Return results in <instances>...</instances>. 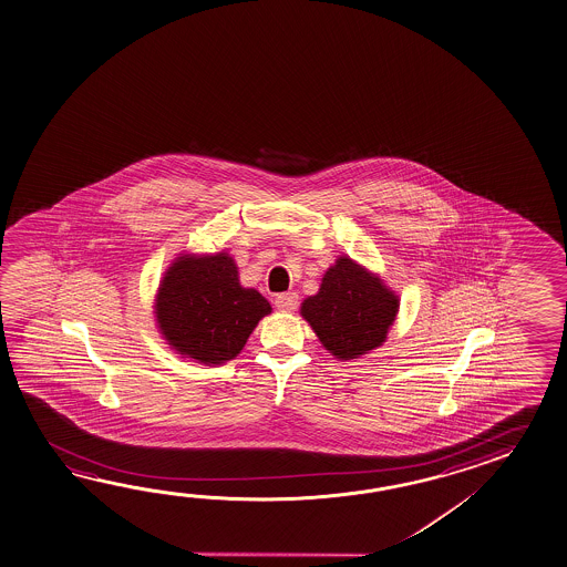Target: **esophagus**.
<instances>
[{
	"instance_id": "obj_1",
	"label": "esophagus",
	"mask_w": 567,
	"mask_h": 567,
	"mask_svg": "<svg viewBox=\"0 0 567 567\" xmlns=\"http://www.w3.org/2000/svg\"><path fill=\"white\" fill-rule=\"evenodd\" d=\"M275 307L282 312H292L299 307V295L297 292H282L275 299Z\"/></svg>"
}]
</instances>
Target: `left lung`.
Instances as JSON below:
<instances>
[{"instance_id": "1", "label": "left lung", "mask_w": 567, "mask_h": 567, "mask_svg": "<svg viewBox=\"0 0 567 567\" xmlns=\"http://www.w3.org/2000/svg\"><path fill=\"white\" fill-rule=\"evenodd\" d=\"M399 300L379 278L341 257L327 270L321 289L302 302L300 315L337 359L349 361L383 344Z\"/></svg>"}]
</instances>
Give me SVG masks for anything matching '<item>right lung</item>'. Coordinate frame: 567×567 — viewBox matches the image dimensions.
<instances>
[{"mask_svg":"<svg viewBox=\"0 0 567 567\" xmlns=\"http://www.w3.org/2000/svg\"><path fill=\"white\" fill-rule=\"evenodd\" d=\"M268 312L270 305L258 290L240 287L235 260L225 252L178 258L156 299L166 341L204 364L235 359Z\"/></svg>","mask_w":567,"mask_h":567,"instance_id":"1","label":"right lung"}]
</instances>
